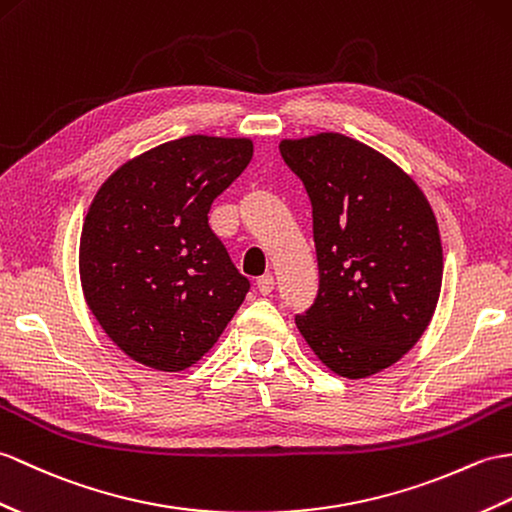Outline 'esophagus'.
Masks as SVG:
<instances>
[{"instance_id": "obj_1", "label": "esophagus", "mask_w": 512, "mask_h": 512, "mask_svg": "<svg viewBox=\"0 0 512 512\" xmlns=\"http://www.w3.org/2000/svg\"><path fill=\"white\" fill-rule=\"evenodd\" d=\"M257 290H259V294L268 296L272 290H275V277H272V275L259 277V279H257Z\"/></svg>"}]
</instances>
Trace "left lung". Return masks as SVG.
Segmentation results:
<instances>
[{
	"mask_svg": "<svg viewBox=\"0 0 512 512\" xmlns=\"http://www.w3.org/2000/svg\"><path fill=\"white\" fill-rule=\"evenodd\" d=\"M283 161L312 200L318 294L296 327L316 358L347 379L399 362L434 316L443 246L414 178L340 133L281 139Z\"/></svg>",
	"mask_w": 512,
	"mask_h": 512,
	"instance_id": "left-lung-1",
	"label": "left lung"
}]
</instances>
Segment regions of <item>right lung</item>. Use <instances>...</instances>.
<instances>
[{"label":"right lung","mask_w":512,"mask_h":512,"mask_svg":"<svg viewBox=\"0 0 512 512\" xmlns=\"http://www.w3.org/2000/svg\"><path fill=\"white\" fill-rule=\"evenodd\" d=\"M253 159V139L187 135L120 165L80 233L91 314L130 360L194 366L251 288L209 227L211 202Z\"/></svg>","instance_id":"right-lung-1"}]
</instances>
